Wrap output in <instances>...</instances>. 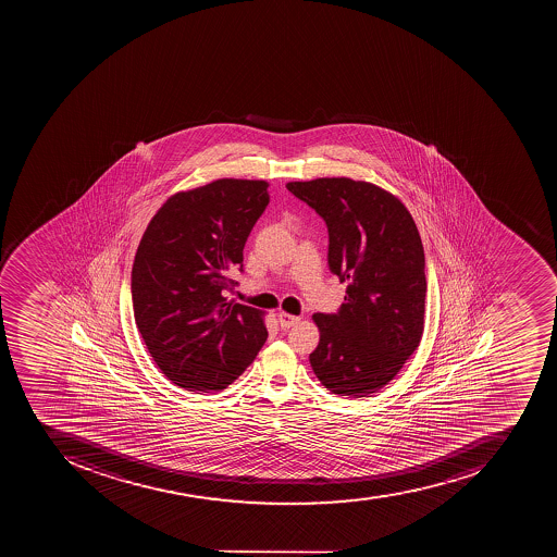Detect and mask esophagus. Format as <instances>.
Listing matches in <instances>:
<instances>
[{"mask_svg": "<svg viewBox=\"0 0 557 557\" xmlns=\"http://www.w3.org/2000/svg\"><path fill=\"white\" fill-rule=\"evenodd\" d=\"M276 319H278V324H281L282 329L294 327V325L299 324V322H301V319H299V317L290 315V313H287V311H278V315H276Z\"/></svg>", "mask_w": 557, "mask_h": 557, "instance_id": "34e87169", "label": "esophagus"}]
</instances>
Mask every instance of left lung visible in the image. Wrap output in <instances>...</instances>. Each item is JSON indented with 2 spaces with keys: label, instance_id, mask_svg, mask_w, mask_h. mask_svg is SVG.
<instances>
[{
  "label": "left lung",
  "instance_id": "1",
  "mask_svg": "<svg viewBox=\"0 0 557 557\" xmlns=\"http://www.w3.org/2000/svg\"><path fill=\"white\" fill-rule=\"evenodd\" d=\"M324 218L329 268L346 282L334 315L311 317L320 342L310 354L334 395L368 397L394 380L425 327V252L408 209L368 181L319 177L285 184Z\"/></svg>",
  "mask_w": 557,
  "mask_h": 557
}]
</instances>
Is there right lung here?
Here are the masks:
<instances>
[{
    "instance_id": "1",
    "label": "right lung",
    "mask_w": 557,
    "mask_h": 557,
    "mask_svg": "<svg viewBox=\"0 0 557 557\" xmlns=\"http://www.w3.org/2000/svg\"><path fill=\"white\" fill-rule=\"evenodd\" d=\"M267 181L224 180L177 191L149 221L132 267L134 317L172 383L191 392L232 385L268 337L264 311L226 301L230 272L270 202Z\"/></svg>"
}]
</instances>
